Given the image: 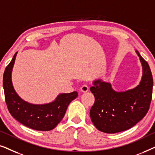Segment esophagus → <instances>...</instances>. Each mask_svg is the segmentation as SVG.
Returning <instances> with one entry per match:
<instances>
[{"instance_id":"obj_1","label":"esophagus","mask_w":155,"mask_h":155,"mask_svg":"<svg viewBox=\"0 0 155 155\" xmlns=\"http://www.w3.org/2000/svg\"><path fill=\"white\" fill-rule=\"evenodd\" d=\"M80 90H81L82 92H87L89 90V87L86 84H84L80 87Z\"/></svg>"}]
</instances>
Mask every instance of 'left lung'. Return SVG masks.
<instances>
[{
    "label": "left lung",
    "instance_id": "8db88e82",
    "mask_svg": "<svg viewBox=\"0 0 155 155\" xmlns=\"http://www.w3.org/2000/svg\"><path fill=\"white\" fill-rule=\"evenodd\" d=\"M139 56L143 76L138 85L125 92H116L109 82L99 79L93 82L90 91L94 104L90 109V118L99 130L116 133L132 128L145 117L152 100L153 78L150 66Z\"/></svg>",
    "mask_w": 155,
    "mask_h": 155
}]
</instances>
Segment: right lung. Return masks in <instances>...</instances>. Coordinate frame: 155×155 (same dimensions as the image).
Here are the masks:
<instances>
[{
	"mask_svg": "<svg viewBox=\"0 0 155 155\" xmlns=\"http://www.w3.org/2000/svg\"><path fill=\"white\" fill-rule=\"evenodd\" d=\"M17 54L3 74L4 94L8 111L12 117L29 128L41 131L52 130L63 119L69 104L78 97V92L62 93L54 101L44 104H34L23 100L17 94L12 82V71Z\"/></svg>",
	"mask_w": 155,
	"mask_h": 155,
	"instance_id": "obj_1",
	"label": "right lung"
}]
</instances>
